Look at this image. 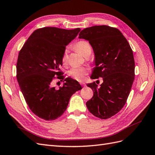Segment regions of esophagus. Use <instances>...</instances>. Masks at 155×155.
Masks as SVG:
<instances>
[{
  "mask_svg": "<svg viewBox=\"0 0 155 155\" xmlns=\"http://www.w3.org/2000/svg\"><path fill=\"white\" fill-rule=\"evenodd\" d=\"M80 84H81V86H83V87H85V86H86L85 83H83V82L80 83Z\"/></svg>",
  "mask_w": 155,
  "mask_h": 155,
  "instance_id": "esophagus-1",
  "label": "esophagus"
}]
</instances>
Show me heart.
Wrapping results in <instances>:
<instances>
[{"label": "heart", "mask_w": 155, "mask_h": 155, "mask_svg": "<svg viewBox=\"0 0 155 155\" xmlns=\"http://www.w3.org/2000/svg\"><path fill=\"white\" fill-rule=\"evenodd\" d=\"M74 48L79 51L85 57H87L91 54V47L90 45L86 41L81 40L78 41L74 45ZM62 62L63 64H66L67 62V50H65L62 57ZM89 73V68L86 67H74L70 68L67 72L69 76L76 79L77 81H83L85 76Z\"/></svg>", "instance_id": "1"}]
</instances>
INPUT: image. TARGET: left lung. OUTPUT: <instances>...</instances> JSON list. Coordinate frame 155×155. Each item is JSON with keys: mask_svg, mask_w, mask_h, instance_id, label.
Returning a JSON list of instances; mask_svg holds the SVG:
<instances>
[{"mask_svg": "<svg viewBox=\"0 0 155 155\" xmlns=\"http://www.w3.org/2000/svg\"><path fill=\"white\" fill-rule=\"evenodd\" d=\"M79 38L88 41L94 53L96 67L91 78H103L100 86L87 84L94 95L86 105L97 118H110L124 107L130 92L135 67L133 50L121 32L109 26L87 28Z\"/></svg>", "mask_w": 155, "mask_h": 155, "instance_id": "1", "label": "left lung"}]
</instances>
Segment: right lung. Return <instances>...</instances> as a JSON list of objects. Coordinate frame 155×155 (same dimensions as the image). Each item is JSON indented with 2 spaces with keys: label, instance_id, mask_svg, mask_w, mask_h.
I'll use <instances>...</instances> for the list:
<instances>
[{
  "label": "right lung",
  "instance_id": "right-lung-1",
  "mask_svg": "<svg viewBox=\"0 0 155 155\" xmlns=\"http://www.w3.org/2000/svg\"><path fill=\"white\" fill-rule=\"evenodd\" d=\"M80 28L65 30L44 27L35 30L19 51L17 79L27 105L33 113L45 120H54L66 110L72 94L82 88L74 79H64L59 67L66 46L76 38ZM64 80L59 89L54 76Z\"/></svg>",
  "mask_w": 155,
  "mask_h": 155
}]
</instances>
